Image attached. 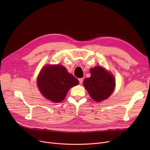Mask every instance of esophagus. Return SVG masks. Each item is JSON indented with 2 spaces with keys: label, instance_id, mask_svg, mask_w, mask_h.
I'll use <instances>...</instances> for the list:
<instances>
[{
  "label": "esophagus",
  "instance_id": "obj_1",
  "mask_svg": "<svg viewBox=\"0 0 150 150\" xmlns=\"http://www.w3.org/2000/svg\"><path fill=\"white\" fill-rule=\"evenodd\" d=\"M79 83L81 84H83V78H80L79 79Z\"/></svg>",
  "mask_w": 150,
  "mask_h": 150
}]
</instances>
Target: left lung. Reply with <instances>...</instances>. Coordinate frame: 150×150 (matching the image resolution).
Listing matches in <instances>:
<instances>
[{"label":"left lung","mask_w":150,"mask_h":150,"mask_svg":"<svg viewBox=\"0 0 150 150\" xmlns=\"http://www.w3.org/2000/svg\"><path fill=\"white\" fill-rule=\"evenodd\" d=\"M91 77L84 81V86L91 98L101 102L110 97L115 88V77L101 66L90 69Z\"/></svg>","instance_id":"8db88e82"}]
</instances>
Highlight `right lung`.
<instances>
[{
  "label": "right lung",
  "instance_id": "add662e5",
  "mask_svg": "<svg viewBox=\"0 0 150 150\" xmlns=\"http://www.w3.org/2000/svg\"><path fill=\"white\" fill-rule=\"evenodd\" d=\"M38 86L44 98L54 103L64 99L72 87L79 81L61 65H46L40 71L37 79Z\"/></svg>",
  "mask_w": 150,
  "mask_h": 150
}]
</instances>
